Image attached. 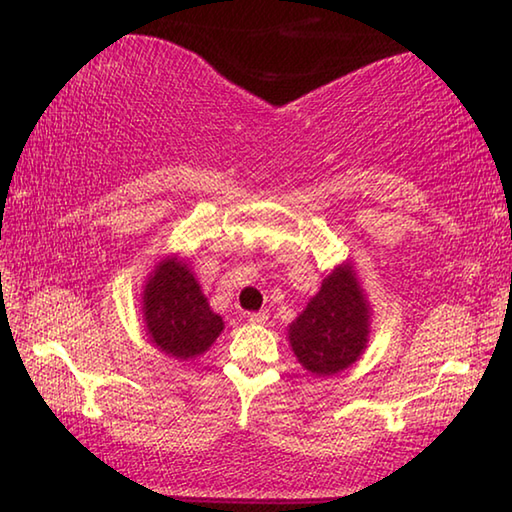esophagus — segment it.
<instances>
[{"mask_svg": "<svg viewBox=\"0 0 512 512\" xmlns=\"http://www.w3.org/2000/svg\"><path fill=\"white\" fill-rule=\"evenodd\" d=\"M268 320L266 311H253V314H248V323H255V325H262Z\"/></svg>", "mask_w": 512, "mask_h": 512, "instance_id": "34e87169", "label": "esophagus"}]
</instances>
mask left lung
I'll list each match as a JSON object with an SVG mask.
<instances>
[{
  "mask_svg": "<svg viewBox=\"0 0 512 512\" xmlns=\"http://www.w3.org/2000/svg\"><path fill=\"white\" fill-rule=\"evenodd\" d=\"M370 302L352 262L329 273L287 327L293 354L309 375H336L361 359L370 341Z\"/></svg>",
  "mask_w": 512,
  "mask_h": 512,
  "instance_id": "obj_1",
  "label": "left lung"
}]
</instances>
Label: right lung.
<instances>
[{"label":"right lung","instance_id":"1","mask_svg":"<svg viewBox=\"0 0 512 512\" xmlns=\"http://www.w3.org/2000/svg\"><path fill=\"white\" fill-rule=\"evenodd\" d=\"M142 320L153 348L178 361L201 357L223 332V318L214 314L187 259L178 255L160 259L146 275Z\"/></svg>","mask_w":512,"mask_h":512}]
</instances>
